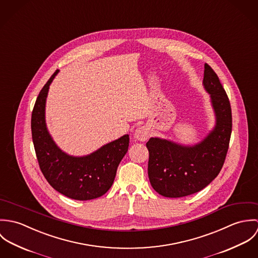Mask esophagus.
I'll return each mask as SVG.
<instances>
[{
    "instance_id": "1",
    "label": "esophagus",
    "mask_w": 258,
    "mask_h": 258,
    "mask_svg": "<svg viewBox=\"0 0 258 258\" xmlns=\"http://www.w3.org/2000/svg\"><path fill=\"white\" fill-rule=\"evenodd\" d=\"M149 135H150V133H149V131H148V129L146 127H139V128H137V129L135 130L134 138H135L136 140H139V141L144 142V141H146L148 138H149Z\"/></svg>"
}]
</instances>
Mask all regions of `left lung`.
I'll return each instance as SVG.
<instances>
[{
	"instance_id": "left-lung-1",
	"label": "left lung",
	"mask_w": 258,
	"mask_h": 258,
	"mask_svg": "<svg viewBox=\"0 0 258 258\" xmlns=\"http://www.w3.org/2000/svg\"><path fill=\"white\" fill-rule=\"evenodd\" d=\"M204 86L211 94L217 123L200 144L185 147L159 138H151L148 176L153 188L167 198H181L202 190L220 174L232 128L231 108L219 76L205 63Z\"/></svg>"
}]
</instances>
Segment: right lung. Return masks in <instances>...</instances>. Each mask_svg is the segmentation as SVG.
<instances>
[{
    "instance_id": "1",
    "label": "right lung",
    "mask_w": 258,
    "mask_h": 258,
    "mask_svg": "<svg viewBox=\"0 0 258 258\" xmlns=\"http://www.w3.org/2000/svg\"><path fill=\"white\" fill-rule=\"evenodd\" d=\"M57 73L40 90L32 113V137L37 162L44 178L55 190L74 200H93L103 196L113 184L117 168L128 151L129 135L88 156L73 157L63 153L52 141L44 120L49 84Z\"/></svg>"
}]
</instances>
